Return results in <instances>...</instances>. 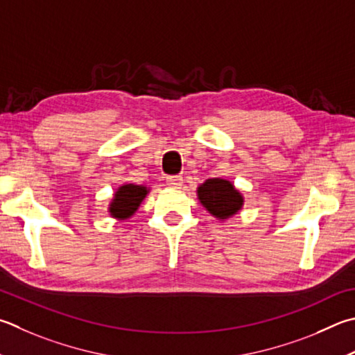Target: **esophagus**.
Instances as JSON below:
<instances>
[{
  "mask_svg": "<svg viewBox=\"0 0 355 355\" xmlns=\"http://www.w3.org/2000/svg\"><path fill=\"white\" fill-rule=\"evenodd\" d=\"M166 183H167V186H171V188L178 189V188H182V186H183L184 180H183L182 175H171V177L166 178Z\"/></svg>",
  "mask_w": 355,
  "mask_h": 355,
  "instance_id": "esophagus-1",
  "label": "esophagus"
}]
</instances>
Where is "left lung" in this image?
<instances>
[{"label":"left lung","mask_w":355,"mask_h":355,"mask_svg":"<svg viewBox=\"0 0 355 355\" xmlns=\"http://www.w3.org/2000/svg\"><path fill=\"white\" fill-rule=\"evenodd\" d=\"M197 197L209 214L218 220L233 217L242 209L243 197L233 183L223 178H209L197 188Z\"/></svg>","instance_id":"8db88e82"}]
</instances>
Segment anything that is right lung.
<instances>
[{"label": "right lung", "mask_w": 355, "mask_h": 355, "mask_svg": "<svg viewBox=\"0 0 355 355\" xmlns=\"http://www.w3.org/2000/svg\"><path fill=\"white\" fill-rule=\"evenodd\" d=\"M149 194V189L143 184H122L114 192V197L110 203V208L108 212L110 216L118 218V220H125V218L132 217L146 196Z\"/></svg>", "instance_id": "right-lung-1"}]
</instances>
